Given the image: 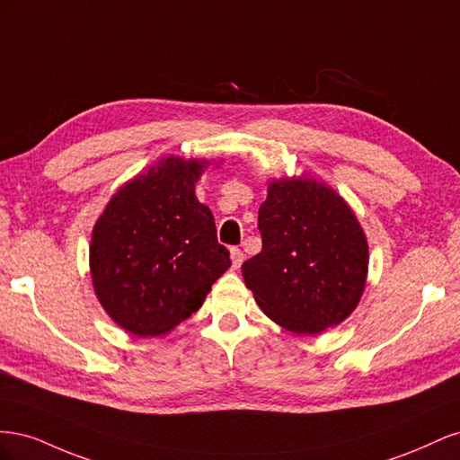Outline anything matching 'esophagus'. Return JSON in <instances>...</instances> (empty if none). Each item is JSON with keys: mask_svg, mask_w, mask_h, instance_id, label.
<instances>
[{"mask_svg": "<svg viewBox=\"0 0 460 460\" xmlns=\"http://www.w3.org/2000/svg\"><path fill=\"white\" fill-rule=\"evenodd\" d=\"M230 259H232V269L235 270V269H240L242 267V262H243V253H242V249H238V247H232L230 249Z\"/></svg>", "mask_w": 460, "mask_h": 460, "instance_id": "1", "label": "esophagus"}]
</instances>
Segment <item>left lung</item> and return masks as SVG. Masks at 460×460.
Masks as SVG:
<instances>
[{"label": "left lung", "instance_id": "left-lung-1", "mask_svg": "<svg viewBox=\"0 0 460 460\" xmlns=\"http://www.w3.org/2000/svg\"><path fill=\"white\" fill-rule=\"evenodd\" d=\"M259 230L262 249L242 264V274L278 326L316 336L357 309L368 276V242L336 190L307 174L270 180Z\"/></svg>", "mask_w": 460, "mask_h": 460}]
</instances>
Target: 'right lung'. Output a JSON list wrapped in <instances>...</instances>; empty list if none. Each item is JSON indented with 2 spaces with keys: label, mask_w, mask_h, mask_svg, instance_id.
<instances>
[{
  "label": "right lung",
  "mask_w": 460,
  "mask_h": 460,
  "mask_svg": "<svg viewBox=\"0 0 460 460\" xmlns=\"http://www.w3.org/2000/svg\"><path fill=\"white\" fill-rule=\"evenodd\" d=\"M208 164L163 157L124 182L95 220L92 286L111 320L132 336H166L201 307L230 269L215 217L196 198Z\"/></svg>",
  "instance_id": "obj_1"
}]
</instances>
